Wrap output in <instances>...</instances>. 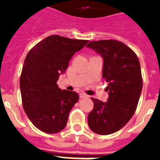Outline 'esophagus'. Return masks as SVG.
Wrapping results in <instances>:
<instances>
[{
	"mask_svg": "<svg viewBox=\"0 0 160 160\" xmlns=\"http://www.w3.org/2000/svg\"><path fill=\"white\" fill-rule=\"evenodd\" d=\"M80 98H86V97H88V95H86V94H85V93H80Z\"/></svg>",
	"mask_w": 160,
	"mask_h": 160,
	"instance_id": "1",
	"label": "esophagus"
}]
</instances>
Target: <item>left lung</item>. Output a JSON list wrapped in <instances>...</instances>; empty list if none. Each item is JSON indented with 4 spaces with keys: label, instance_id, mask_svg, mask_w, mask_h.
Masks as SVG:
<instances>
[{
    "label": "left lung",
    "instance_id": "1",
    "mask_svg": "<svg viewBox=\"0 0 160 160\" xmlns=\"http://www.w3.org/2000/svg\"><path fill=\"white\" fill-rule=\"evenodd\" d=\"M104 60L102 77L108 83L107 102L91 98L94 108L88 114V124L101 135L122 129L134 115L143 87L141 69L136 54L115 40L90 41L86 46Z\"/></svg>",
    "mask_w": 160,
    "mask_h": 160
}]
</instances>
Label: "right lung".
Listing matches in <instances>:
<instances>
[{"label":"right lung","instance_id":"right-lung-1","mask_svg":"<svg viewBox=\"0 0 160 160\" xmlns=\"http://www.w3.org/2000/svg\"><path fill=\"white\" fill-rule=\"evenodd\" d=\"M85 40L48 36L29 51L24 61L20 89L24 110L35 126L47 134L61 131L79 100L75 91L60 90L57 80Z\"/></svg>","mask_w":160,"mask_h":160}]
</instances>
